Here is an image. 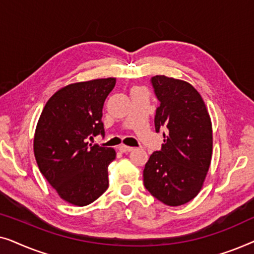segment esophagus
<instances>
[{"mask_svg": "<svg viewBox=\"0 0 254 254\" xmlns=\"http://www.w3.org/2000/svg\"><path fill=\"white\" fill-rule=\"evenodd\" d=\"M118 149H119L121 152H129V151H133L134 150V148L127 147V145H125V144H120L119 148H118Z\"/></svg>", "mask_w": 254, "mask_h": 254, "instance_id": "obj_1", "label": "esophagus"}]
</instances>
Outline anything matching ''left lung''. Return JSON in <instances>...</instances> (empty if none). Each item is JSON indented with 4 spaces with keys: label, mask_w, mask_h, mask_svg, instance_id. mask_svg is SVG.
Listing matches in <instances>:
<instances>
[{
    "label": "left lung",
    "mask_w": 254,
    "mask_h": 254,
    "mask_svg": "<svg viewBox=\"0 0 254 254\" xmlns=\"http://www.w3.org/2000/svg\"><path fill=\"white\" fill-rule=\"evenodd\" d=\"M159 106L155 128L164 136L159 151L145 163L143 183L152 196L182 206L194 199L206 178L213 152L209 113L200 93L190 83L164 75L150 79Z\"/></svg>",
    "instance_id": "obj_1"
}]
</instances>
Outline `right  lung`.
Listing matches in <instances>:
<instances>
[{"instance_id":"right-lung-1","label":"right lung","mask_w":254,"mask_h":254,"mask_svg":"<svg viewBox=\"0 0 254 254\" xmlns=\"http://www.w3.org/2000/svg\"><path fill=\"white\" fill-rule=\"evenodd\" d=\"M114 85L110 77L64 86L48 99L38 121L33 149L40 172L75 206L90 204L109 187L107 168L116 151L88 138L105 135L103 106Z\"/></svg>"}]
</instances>
